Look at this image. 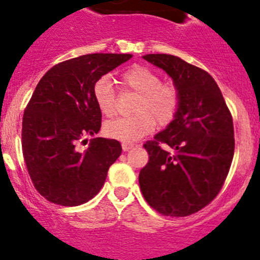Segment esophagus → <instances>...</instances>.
Instances as JSON below:
<instances>
[{
  "label": "esophagus",
  "mask_w": 260,
  "mask_h": 260,
  "mask_svg": "<svg viewBox=\"0 0 260 260\" xmlns=\"http://www.w3.org/2000/svg\"><path fill=\"white\" fill-rule=\"evenodd\" d=\"M133 147H135V144H132V142H123L122 144V149L124 150V151H129Z\"/></svg>",
  "instance_id": "obj_1"
}]
</instances>
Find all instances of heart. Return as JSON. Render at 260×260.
<instances>
[{"label": "heart", "mask_w": 260, "mask_h": 260, "mask_svg": "<svg viewBox=\"0 0 260 260\" xmlns=\"http://www.w3.org/2000/svg\"><path fill=\"white\" fill-rule=\"evenodd\" d=\"M120 79L125 87L140 93L135 108L137 114L106 123L104 132L108 137L123 142L137 141L154 129L155 120L159 124H167L174 118L178 109V92L171 84L160 83L156 73L141 65H133L122 73ZM93 97L104 115H114L116 96L109 77L104 75L97 79Z\"/></svg>", "instance_id": "obj_1"}]
</instances>
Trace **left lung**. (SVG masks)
<instances>
[{"instance_id": "obj_1", "label": "left lung", "mask_w": 260, "mask_h": 260, "mask_svg": "<svg viewBox=\"0 0 260 260\" xmlns=\"http://www.w3.org/2000/svg\"><path fill=\"white\" fill-rule=\"evenodd\" d=\"M178 92L173 120L144 145L149 163L138 182L145 200L164 215L186 217L207 207L229 174L235 151L234 122L212 75L167 53L145 55ZM161 143L174 149L168 153Z\"/></svg>"}]
</instances>
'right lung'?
<instances>
[{
  "label": "right lung",
  "instance_id": "1",
  "mask_svg": "<svg viewBox=\"0 0 260 260\" xmlns=\"http://www.w3.org/2000/svg\"><path fill=\"white\" fill-rule=\"evenodd\" d=\"M131 57L129 53L74 57L51 68L36 87L24 111L21 146L31 182L51 203L77 207L91 200L122 154L116 140L92 138L86 150H79L78 144L101 128L94 83Z\"/></svg>",
  "mask_w": 260,
  "mask_h": 260
}]
</instances>
